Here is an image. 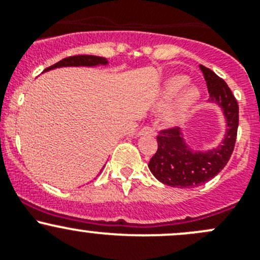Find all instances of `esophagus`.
Returning a JSON list of instances; mask_svg holds the SVG:
<instances>
[{"instance_id":"obj_1","label":"esophagus","mask_w":260,"mask_h":260,"mask_svg":"<svg viewBox=\"0 0 260 260\" xmlns=\"http://www.w3.org/2000/svg\"><path fill=\"white\" fill-rule=\"evenodd\" d=\"M154 134V129L150 126H145L140 130L139 135H153Z\"/></svg>"}]
</instances>
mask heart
Here are the masks:
<instances>
[{
    "mask_svg": "<svg viewBox=\"0 0 260 260\" xmlns=\"http://www.w3.org/2000/svg\"><path fill=\"white\" fill-rule=\"evenodd\" d=\"M189 78L174 74L164 79L156 93V109L166 106L161 120L167 125H178L189 116L201 99V91L196 84H188Z\"/></svg>",
    "mask_w": 260,
    "mask_h": 260,
    "instance_id": "obj_1",
    "label": "heart"
}]
</instances>
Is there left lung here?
I'll return each instance as SVG.
<instances>
[{"label": "left lung", "mask_w": 260, "mask_h": 260, "mask_svg": "<svg viewBox=\"0 0 260 260\" xmlns=\"http://www.w3.org/2000/svg\"><path fill=\"white\" fill-rule=\"evenodd\" d=\"M210 93V102L222 112L225 134L216 146L200 150L189 145L183 129L160 131L158 150L148 167L163 184L177 188H194L211 181L228 164L236 140L239 106L223 79L200 64Z\"/></svg>", "instance_id": "obj_1"}]
</instances>
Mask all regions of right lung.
I'll use <instances>...</instances> for the list:
<instances>
[{"label": "right lung", "instance_id": "1", "mask_svg": "<svg viewBox=\"0 0 260 260\" xmlns=\"http://www.w3.org/2000/svg\"><path fill=\"white\" fill-rule=\"evenodd\" d=\"M100 66H109V60L104 56H96V55H77V56H69V58H64L59 60L58 63L53 64L51 67L46 68L44 72H49L51 69L56 68H64V67H100ZM43 72V73H44ZM102 172V169H101ZM100 172V173H101Z\"/></svg>", "mask_w": 260, "mask_h": 260}]
</instances>
